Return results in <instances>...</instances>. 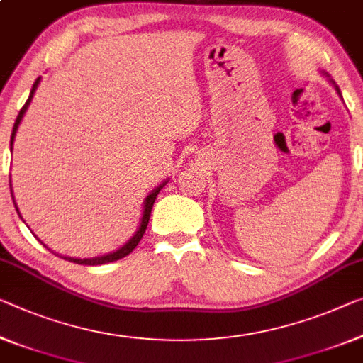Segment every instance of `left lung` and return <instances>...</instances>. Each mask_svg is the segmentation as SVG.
I'll list each match as a JSON object with an SVG mask.
<instances>
[{
  "instance_id": "obj_1",
  "label": "left lung",
  "mask_w": 363,
  "mask_h": 363,
  "mask_svg": "<svg viewBox=\"0 0 363 363\" xmlns=\"http://www.w3.org/2000/svg\"><path fill=\"white\" fill-rule=\"evenodd\" d=\"M333 84H334V82H333ZM334 87H336V91H337V94H339V96H341V91H339V87H337L336 84H334Z\"/></svg>"
}]
</instances>
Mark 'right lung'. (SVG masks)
Listing matches in <instances>:
<instances>
[{
  "label": "right lung",
  "instance_id": "1",
  "mask_svg": "<svg viewBox=\"0 0 363 363\" xmlns=\"http://www.w3.org/2000/svg\"><path fill=\"white\" fill-rule=\"evenodd\" d=\"M38 82H40V77H37V81L33 82V86H32V91H30V96H29V99H27V102L24 104V107L21 108L19 115H18V118H16V121H14L13 133H11V150H13V143H14L16 131H18L19 123H21L22 116H24V113H26L27 107H29V105H30V100H32V97H33V92H35V89H37V86H38ZM165 183H167V182H164L162 185H159L157 188H154L152 191H150V193L147 194V198L144 199V209H143V219H141V224H139V228H138V230H136L135 235H133L130 240H128V242L123 245V247L118 248V250H116V252H113V253H108V255H104V256H97V258H84V259H79V258H68V256H61V258L68 259V261H71V263H76V264L97 266V264L111 263V261L121 259V258H125V256L130 255V253L133 252V250H135V248L138 247L139 240L143 238L144 232H146L147 224H149L150 211H152V206H154V201H155V198H157V194H159L160 189H162V188L165 186ZM14 206H16V203H14ZM16 211H18V214H19V209H18V208H16ZM43 247H45V245H43ZM53 255H57V253L53 252ZM57 256H58V255H57Z\"/></svg>",
  "mask_w": 363,
  "mask_h": 363
}]
</instances>
